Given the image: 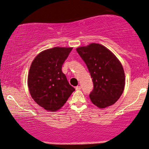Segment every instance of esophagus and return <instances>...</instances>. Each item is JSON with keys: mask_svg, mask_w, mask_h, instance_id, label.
Here are the masks:
<instances>
[{"mask_svg": "<svg viewBox=\"0 0 149 149\" xmlns=\"http://www.w3.org/2000/svg\"><path fill=\"white\" fill-rule=\"evenodd\" d=\"M80 89H81V86H77L76 87V91L80 90Z\"/></svg>", "mask_w": 149, "mask_h": 149, "instance_id": "esophagus-1", "label": "esophagus"}]
</instances>
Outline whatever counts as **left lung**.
Wrapping results in <instances>:
<instances>
[{
    "instance_id": "obj_1",
    "label": "left lung",
    "mask_w": 149,
    "mask_h": 149,
    "mask_svg": "<svg viewBox=\"0 0 149 149\" xmlns=\"http://www.w3.org/2000/svg\"><path fill=\"white\" fill-rule=\"evenodd\" d=\"M77 52L86 63L93 82L89 95L91 102L100 108L116 103L125 87V73L121 63L110 50L99 43L79 47Z\"/></svg>"
}]
</instances>
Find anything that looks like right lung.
<instances>
[{"instance_id": "1", "label": "right lung", "mask_w": 149, "mask_h": 149, "mask_svg": "<svg viewBox=\"0 0 149 149\" xmlns=\"http://www.w3.org/2000/svg\"><path fill=\"white\" fill-rule=\"evenodd\" d=\"M72 49L55 47L45 49L32 62L28 75L29 92L35 102L47 111L61 109L75 91L62 71Z\"/></svg>"}]
</instances>
